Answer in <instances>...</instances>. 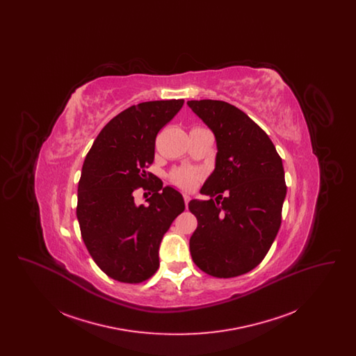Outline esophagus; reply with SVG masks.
I'll use <instances>...</instances> for the list:
<instances>
[{
	"label": "esophagus",
	"mask_w": 356,
	"mask_h": 356,
	"mask_svg": "<svg viewBox=\"0 0 356 356\" xmlns=\"http://www.w3.org/2000/svg\"><path fill=\"white\" fill-rule=\"evenodd\" d=\"M183 197H184V203H186V205H188V203L191 202V196H189L188 193H184V195H183Z\"/></svg>",
	"instance_id": "34e87169"
}]
</instances>
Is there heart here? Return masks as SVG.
<instances>
[{
	"mask_svg": "<svg viewBox=\"0 0 356 356\" xmlns=\"http://www.w3.org/2000/svg\"><path fill=\"white\" fill-rule=\"evenodd\" d=\"M199 176H200V175H199L197 172L180 170H176V172L172 175V180H173L177 186H183V188H192V186L196 184Z\"/></svg>",
	"mask_w": 356,
	"mask_h": 356,
	"instance_id": "b5f03b06",
	"label": "heart"
}]
</instances>
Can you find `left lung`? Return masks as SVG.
Instances as JSON below:
<instances>
[{"label":"left lung","mask_w":356,"mask_h":356,"mask_svg":"<svg viewBox=\"0 0 356 356\" xmlns=\"http://www.w3.org/2000/svg\"><path fill=\"white\" fill-rule=\"evenodd\" d=\"M186 105L212 131L218 149L215 170L200 189L216 199L189 202L197 218L189 251L205 273L238 276L260 264L280 228L283 163L268 135L236 106L218 100Z\"/></svg>","instance_id":"8db88e82"}]
</instances>
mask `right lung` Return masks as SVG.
<instances>
[{
	"label": "right lung",
	"instance_id": "1",
	"mask_svg": "<svg viewBox=\"0 0 356 356\" xmlns=\"http://www.w3.org/2000/svg\"><path fill=\"white\" fill-rule=\"evenodd\" d=\"M184 100L148 102L129 106L111 120L85 157L77 195V219L85 245L96 264L115 280L140 283L159 268V250L170 224L186 209L173 186L153 184L148 204L135 202L145 186V168L154 159L159 131Z\"/></svg>",
	"mask_w": 356,
	"mask_h": 356
}]
</instances>
